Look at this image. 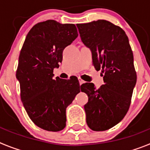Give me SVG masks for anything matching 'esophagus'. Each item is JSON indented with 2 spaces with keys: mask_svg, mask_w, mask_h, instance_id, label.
I'll return each mask as SVG.
<instances>
[{
  "mask_svg": "<svg viewBox=\"0 0 150 150\" xmlns=\"http://www.w3.org/2000/svg\"><path fill=\"white\" fill-rule=\"evenodd\" d=\"M78 79H79V85H82V84H83V83H84V81H83V79H82L80 77H78Z\"/></svg>",
  "mask_w": 150,
  "mask_h": 150,
  "instance_id": "esophagus-1",
  "label": "esophagus"
}]
</instances>
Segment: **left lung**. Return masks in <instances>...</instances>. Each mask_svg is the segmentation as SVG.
Instances as JSON below:
<instances>
[{"mask_svg": "<svg viewBox=\"0 0 150 150\" xmlns=\"http://www.w3.org/2000/svg\"><path fill=\"white\" fill-rule=\"evenodd\" d=\"M83 43L91 50L96 70H101L104 84L96 89L83 83L88 97L85 104L88 126L95 132L115 126L126 115L137 82L134 56L128 38L120 26L106 20L77 24Z\"/></svg>", "mask_w": 150, "mask_h": 150, "instance_id": "8db88e82", "label": "left lung"}]
</instances>
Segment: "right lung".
<instances>
[{"mask_svg": "<svg viewBox=\"0 0 150 150\" xmlns=\"http://www.w3.org/2000/svg\"><path fill=\"white\" fill-rule=\"evenodd\" d=\"M77 36L74 24L39 22L28 33L18 57L16 78L22 104L31 121L49 132L65 128L66 108L80 91L77 78H53L64 49Z\"/></svg>", "mask_w": 150, "mask_h": 150, "instance_id": "obj_1", "label": "right lung"}]
</instances>
